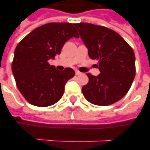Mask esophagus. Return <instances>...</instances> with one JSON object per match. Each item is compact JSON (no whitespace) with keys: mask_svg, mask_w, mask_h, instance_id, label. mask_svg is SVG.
<instances>
[{"mask_svg":"<svg viewBox=\"0 0 150 150\" xmlns=\"http://www.w3.org/2000/svg\"><path fill=\"white\" fill-rule=\"evenodd\" d=\"M75 73H76V75H81V74H82V73H81L80 71H78L77 69L75 70Z\"/></svg>","mask_w":150,"mask_h":150,"instance_id":"obj_1","label":"esophagus"}]
</instances>
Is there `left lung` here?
<instances>
[{
  "label": "left lung",
  "instance_id": "8db88e82",
  "mask_svg": "<svg viewBox=\"0 0 150 150\" xmlns=\"http://www.w3.org/2000/svg\"><path fill=\"white\" fill-rule=\"evenodd\" d=\"M90 59L98 60L100 73H87L89 82L82 87L87 101L98 106H108L128 93L136 75L135 54L118 33L103 26L77 23Z\"/></svg>",
  "mask_w": 150,
  "mask_h": 150
}]
</instances>
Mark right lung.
I'll return each instance as SVG.
<instances>
[{
  "instance_id": "obj_1",
  "label": "right lung",
  "mask_w": 150,
  "mask_h": 150,
  "mask_svg": "<svg viewBox=\"0 0 150 150\" xmlns=\"http://www.w3.org/2000/svg\"><path fill=\"white\" fill-rule=\"evenodd\" d=\"M78 38L75 24L52 22L37 27L17 45L12 63L16 85L26 101L37 107H49L62 98L64 86L75 72L60 71L48 60L60 55L64 44Z\"/></svg>"
}]
</instances>
